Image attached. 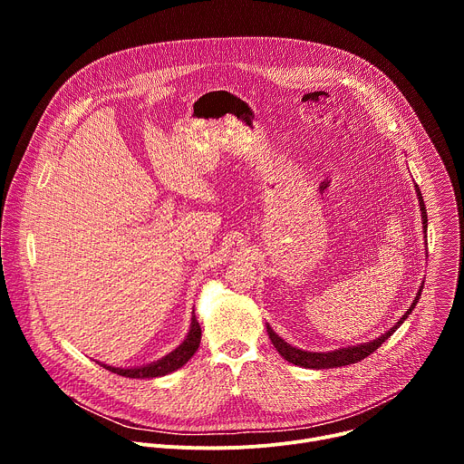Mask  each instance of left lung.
<instances>
[{
    "instance_id": "1",
    "label": "left lung",
    "mask_w": 464,
    "mask_h": 464,
    "mask_svg": "<svg viewBox=\"0 0 464 464\" xmlns=\"http://www.w3.org/2000/svg\"><path fill=\"white\" fill-rule=\"evenodd\" d=\"M415 188H417V194H419V202H420V211H422V224H424V233H426V227H428V215H426V206H424V200H422V196H420V188H419V185H415ZM420 292H422V286H420V290H419V294H417V297H415V301L411 303V306H410V310L404 314V317L396 323L392 328H389L385 334H382L380 338H376V340H372V342H369V343H363V345H358V347H349V349H340V351H333V353H308V351H301V349H295V347H292V345H288L285 340H281L274 330H272V326L268 324L266 328H268V336H270V340H272V343H274V347L277 349V353L285 358V360H288L290 363H294V365H299V367H308V369H333V367H343V365H351V363H358L360 360H363V358H367L369 354H372L392 333L396 328H399L406 319H408V315L411 314V310L415 308V304L419 303V299H420Z\"/></svg>"
}]
</instances>
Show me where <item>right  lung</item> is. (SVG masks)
Listing matches in <instances>:
<instances>
[{
	"label": "right lung",
	"mask_w": 464,
	"mask_h": 464,
	"mask_svg": "<svg viewBox=\"0 0 464 464\" xmlns=\"http://www.w3.org/2000/svg\"><path fill=\"white\" fill-rule=\"evenodd\" d=\"M200 340H202V328H200V323H198V319H196V315L192 312L190 330H188L185 342L176 351L167 354L165 358H161V360H158V362H154L150 365L134 367V369L110 367V365H104V363H101V365L104 369L115 372V374L126 376V378H156V376H163V374H169V372L183 367L190 360V356L198 351V347H200Z\"/></svg>",
	"instance_id": "right-lung-1"
}]
</instances>
